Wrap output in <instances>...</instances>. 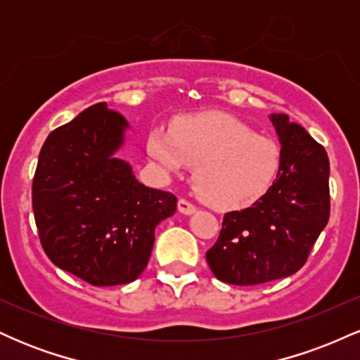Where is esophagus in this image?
<instances>
[{
    "mask_svg": "<svg viewBox=\"0 0 360 360\" xmlns=\"http://www.w3.org/2000/svg\"><path fill=\"white\" fill-rule=\"evenodd\" d=\"M177 210H179L183 214H193L196 212V206L186 200H179V203H177Z\"/></svg>",
    "mask_w": 360,
    "mask_h": 360,
    "instance_id": "34e87169",
    "label": "esophagus"
}]
</instances>
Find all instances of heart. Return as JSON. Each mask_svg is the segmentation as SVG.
<instances>
[{
  "mask_svg": "<svg viewBox=\"0 0 360 360\" xmlns=\"http://www.w3.org/2000/svg\"><path fill=\"white\" fill-rule=\"evenodd\" d=\"M147 152L166 174L194 166V189L214 208L250 205L267 191L279 169L278 146L225 113L186 117L171 131L157 127L148 135Z\"/></svg>",
  "mask_w": 360,
  "mask_h": 360,
  "instance_id": "heart-1",
  "label": "heart"
}]
</instances>
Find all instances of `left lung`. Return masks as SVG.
<instances>
[{
    "label": "left lung",
    "mask_w": 360,
    "mask_h": 360,
    "mask_svg": "<svg viewBox=\"0 0 360 360\" xmlns=\"http://www.w3.org/2000/svg\"><path fill=\"white\" fill-rule=\"evenodd\" d=\"M271 123L281 143L278 177L250 208L223 217L206 252L214 278L254 286L298 272L330 217V164L325 148L284 113Z\"/></svg>",
    "instance_id": "1"
}]
</instances>
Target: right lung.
Masks as SVG:
<instances>
[{"label": "right lung", "mask_w": 360, "mask_h": 360, "mask_svg": "<svg viewBox=\"0 0 360 360\" xmlns=\"http://www.w3.org/2000/svg\"><path fill=\"white\" fill-rule=\"evenodd\" d=\"M128 128L106 103L89 106L49 135L32 186L47 257L93 286L137 279L155 226L176 212L174 194L140 183L117 155Z\"/></svg>", "instance_id": "add662e5"}]
</instances>
